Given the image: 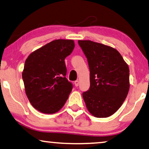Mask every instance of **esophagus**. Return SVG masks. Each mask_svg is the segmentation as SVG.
I'll use <instances>...</instances> for the list:
<instances>
[{"label": "esophagus", "instance_id": "1", "mask_svg": "<svg viewBox=\"0 0 149 149\" xmlns=\"http://www.w3.org/2000/svg\"><path fill=\"white\" fill-rule=\"evenodd\" d=\"M79 82L78 80H76V81H74V84H75V86H76V87H77V86H79Z\"/></svg>", "mask_w": 149, "mask_h": 149}]
</instances>
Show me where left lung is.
Listing matches in <instances>:
<instances>
[{"label":"left lung","mask_w":149,"mask_h":149,"mask_svg":"<svg viewBox=\"0 0 149 149\" xmlns=\"http://www.w3.org/2000/svg\"><path fill=\"white\" fill-rule=\"evenodd\" d=\"M79 45L87 57L90 87L83 98L90 114L107 118L120 108L130 88L129 68L116 49L84 40Z\"/></svg>","instance_id":"left-lung-1"}]
</instances>
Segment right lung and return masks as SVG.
Masks as SVG:
<instances>
[{"label":"right lung","instance_id":"right-lung-1","mask_svg":"<svg viewBox=\"0 0 149 149\" xmlns=\"http://www.w3.org/2000/svg\"><path fill=\"white\" fill-rule=\"evenodd\" d=\"M73 40L57 39L34 51L22 73L26 96L35 109L54 114L65 104L73 86L65 77L64 59L73 52Z\"/></svg>","mask_w":149,"mask_h":149}]
</instances>
